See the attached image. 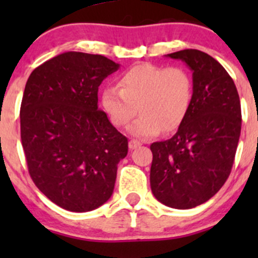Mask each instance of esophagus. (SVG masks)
<instances>
[{"mask_svg": "<svg viewBox=\"0 0 258 258\" xmlns=\"http://www.w3.org/2000/svg\"><path fill=\"white\" fill-rule=\"evenodd\" d=\"M142 144L140 141H137V140H131V141L128 142V147H130V150H135V148H137V147H140V146H141Z\"/></svg>", "mask_w": 258, "mask_h": 258, "instance_id": "esophagus-1", "label": "esophagus"}]
</instances>
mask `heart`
Returning a JSON list of instances; mask_svg holds the SVG:
<instances>
[{
	"mask_svg": "<svg viewBox=\"0 0 258 258\" xmlns=\"http://www.w3.org/2000/svg\"><path fill=\"white\" fill-rule=\"evenodd\" d=\"M118 87L103 91V108L117 127L126 126L141 113L128 128L141 140L178 128L194 97V80L182 66L137 64L119 77Z\"/></svg>",
	"mask_w": 258,
	"mask_h": 258,
	"instance_id": "b5f03b06",
	"label": "heart"
}]
</instances>
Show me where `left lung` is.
Segmentation results:
<instances>
[{"label": "left lung", "instance_id": "left-lung-1", "mask_svg": "<svg viewBox=\"0 0 258 258\" xmlns=\"http://www.w3.org/2000/svg\"><path fill=\"white\" fill-rule=\"evenodd\" d=\"M167 57L189 67L194 97L175 136L151 145L150 183L161 204L187 210L209 201L230 176L241 134V103L233 80L210 54L182 49Z\"/></svg>", "mask_w": 258, "mask_h": 258}]
</instances>
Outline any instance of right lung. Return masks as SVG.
Segmentation results:
<instances>
[{"mask_svg":"<svg viewBox=\"0 0 258 258\" xmlns=\"http://www.w3.org/2000/svg\"><path fill=\"white\" fill-rule=\"evenodd\" d=\"M118 63L64 52L32 71L21 103L28 172L57 206L87 212L108 201L128 141L98 108V87Z\"/></svg>","mask_w":258,"mask_h":258,"instance_id":"add662e5","label":"right lung"}]
</instances>
